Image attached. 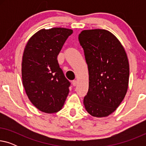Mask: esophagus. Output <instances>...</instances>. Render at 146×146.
I'll return each instance as SVG.
<instances>
[{
  "label": "esophagus",
  "mask_w": 146,
  "mask_h": 146,
  "mask_svg": "<svg viewBox=\"0 0 146 146\" xmlns=\"http://www.w3.org/2000/svg\"><path fill=\"white\" fill-rule=\"evenodd\" d=\"M77 83H78L77 80H73L72 82V85L74 86H76L77 85Z\"/></svg>",
  "instance_id": "1"
}]
</instances>
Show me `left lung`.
Segmentation results:
<instances>
[{
    "label": "left lung",
    "mask_w": 146,
    "mask_h": 146,
    "mask_svg": "<svg viewBox=\"0 0 146 146\" xmlns=\"http://www.w3.org/2000/svg\"><path fill=\"white\" fill-rule=\"evenodd\" d=\"M78 39L89 72L88 92L84 98L85 109L93 117H107L115 111L127 93L129 75L127 54L117 37L107 30H84Z\"/></svg>",
    "instance_id": "1"
}]
</instances>
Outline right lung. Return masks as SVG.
I'll return each instance as SVG.
<instances>
[{"label": "right lung", "mask_w": 146, "mask_h": 146, "mask_svg": "<svg viewBox=\"0 0 146 146\" xmlns=\"http://www.w3.org/2000/svg\"><path fill=\"white\" fill-rule=\"evenodd\" d=\"M73 33L65 28L42 29L28 40L22 61V80L26 94L40 111L56 113L62 108L70 83L66 78L57 56Z\"/></svg>", "instance_id": "add662e5"}]
</instances>
